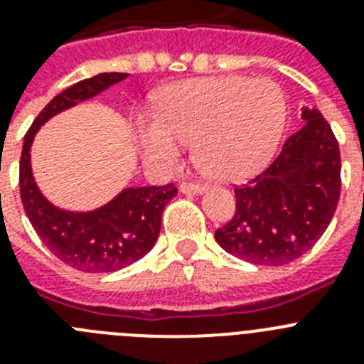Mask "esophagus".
Segmentation results:
<instances>
[{"instance_id":"obj_1","label":"esophagus","mask_w":364,"mask_h":364,"mask_svg":"<svg viewBox=\"0 0 364 364\" xmlns=\"http://www.w3.org/2000/svg\"><path fill=\"white\" fill-rule=\"evenodd\" d=\"M204 191H206V186L204 184H191V182L180 184V193L184 195H203Z\"/></svg>"}]
</instances>
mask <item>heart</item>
<instances>
[{
	"label": "heart",
	"instance_id": "obj_1",
	"mask_svg": "<svg viewBox=\"0 0 364 364\" xmlns=\"http://www.w3.org/2000/svg\"><path fill=\"white\" fill-rule=\"evenodd\" d=\"M152 117L138 130L149 161L171 166L186 141H193L195 160L206 173L241 180L274 156L287 123V102L271 80L206 77L164 90Z\"/></svg>",
	"mask_w": 364,
	"mask_h": 364
}]
</instances>
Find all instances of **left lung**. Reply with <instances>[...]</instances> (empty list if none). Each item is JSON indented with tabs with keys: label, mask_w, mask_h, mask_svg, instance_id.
<instances>
[{
	"label": "left lung",
	"mask_w": 364,
	"mask_h": 364,
	"mask_svg": "<svg viewBox=\"0 0 364 364\" xmlns=\"http://www.w3.org/2000/svg\"><path fill=\"white\" fill-rule=\"evenodd\" d=\"M304 127L271 166L235 188V213L215 241L254 265H287L311 250L341 197V152L321 110L302 108Z\"/></svg>",
	"instance_id": "8db88e82"
}]
</instances>
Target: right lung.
Wrapping results in <instances>:
<instances>
[{
    "mask_svg": "<svg viewBox=\"0 0 364 364\" xmlns=\"http://www.w3.org/2000/svg\"><path fill=\"white\" fill-rule=\"evenodd\" d=\"M129 73H99L60 92L46 105L23 138L20 158V197L26 215L43 245L66 265L82 272H116L141 259L154 247L161 213L178 193L175 184L125 188L92 212H70L43 197L31 167V147L40 127L79 102L88 101Z\"/></svg>",
    "mask_w": 364,
    "mask_h": 364,
    "instance_id": "1",
    "label": "right lung"
}]
</instances>
